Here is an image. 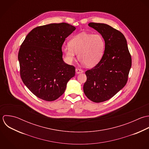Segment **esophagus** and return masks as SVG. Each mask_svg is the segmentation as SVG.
<instances>
[{"mask_svg":"<svg viewBox=\"0 0 149 149\" xmlns=\"http://www.w3.org/2000/svg\"><path fill=\"white\" fill-rule=\"evenodd\" d=\"M83 72V70L82 69H81L80 68H78L76 69V73L77 74H80V73H81Z\"/></svg>","mask_w":149,"mask_h":149,"instance_id":"esophagus-1","label":"esophagus"}]
</instances>
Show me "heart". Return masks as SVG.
<instances>
[{
  "label": "heart",
  "mask_w": 149,
  "mask_h": 149,
  "mask_svg": "<svg viewBox=\"0 0 149 149\" xmlns=\"http://www.w3.org/2000/svg\"><path fill=\"white\" fill-rule=\"evenodd\" d=\"M68 45L62 47L66 60L72 62L77 54L79 60L87 67L97 65L102 59L105 49V41L101 35L85 32L73 36Z\"/></svg>",
  "instance_id": "b5f03b06"
}]
</instances>
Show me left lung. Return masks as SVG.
I'll list each match as a JSON object with an SVG mask.
<instances>
[{"label":"left lung","instance_id":"1","mask_svg":"<svg viewBox=\"0 0 149 149\" xmlns=\"http://www.w3.org/2000/svg\"><path fill=\"white\" fill-rule=\"evenodd\" d=\"M105 41L103 56L99 63L86 72L83 90L86 97L96 103L109 100L126 84L132 65L131 56L124 35L109 25L90 22Z\"/></svg>","mask_w":149,"mask_h":149}]
</instances>
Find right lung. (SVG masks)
Segmentation results:
<instances>
[{
    "label": "right lung",
    "mask_w": 149,
    "mask_h": 149,
    "mask_svg": "<svg viewBox=\"0 0 149 149\" xmlns=\"http://www.w3.org/2000/svg\"><path fill=\"white\" fill-rule=\"evenodd\" d=\"M76 28L69 24H50L33 29L21 45L18 58L21 79L37 97L53 101L65 92L75 68L62 59V46Z\"/></svg>",
    "instance_id": "add662e5"
}]
</instances>
